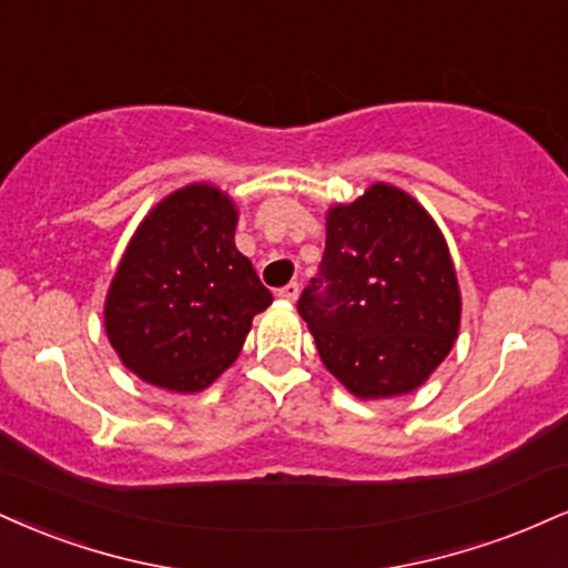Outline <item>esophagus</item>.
<instances>
[{"label": "esophagus", "instance_id": "34e87169", "mask_svg": "<svg viewBox=\"0 0 568 568\" xmlns=\"http://www.w3.org/2000/svg\"><path fill=\"white\" fill-rule=\"evenodd\" d=\"M277 296L283 298V302H296V298H298V283L283 285V288L277 291Z\"/></svg>", "mask_w": 568, "mask_h": 568}]
</instances>
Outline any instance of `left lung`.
I'll return each mask as SVG.
<instances>
[{"label":"left lung","instance_id":"8db88e82","mask_svg":"<svg viewBox=\"0 0 568 568\" xmlns=\"http://www.w3.org/2000/svg\"><path fill=\"white\" fill-rule=\"evenodd\" d=\"M298 314L325 367L352 394L381 399L418 388L460 325L455 266L434 219L392 184L333 206L323 262Z\"/></svg>","mask_w":568,"mask_h":568}]
</instances>
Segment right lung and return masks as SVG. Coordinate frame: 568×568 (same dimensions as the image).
I'll return each instance as SVG.
<instances>
[{
	"label": "right lung",
	"mask_w": 568,
	"mask_h": 568,
	"mask_svg": "<svg viewBox=\"0 0 568 568\" xmlns=\"http://www.w3.org/2000/svg\"><path fill=\"white\" fill-rule=\"evenodd\" d=\"M237 211L190 184L134 232L105 298V331L129 371L169 392H201L235 362L254 314L272 304L235 248Z\"/></svg>",
	"instance_id": "1"
}]
</instances>
